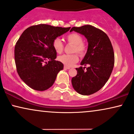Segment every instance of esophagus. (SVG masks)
<instances>
[{
    "mask_svg": "<svg viewBox=\"0 0 134 134\" xmlns=\"http://www.w3.org/2000/svg\"><path fill=\"white\" fill-rule=\"evenodd\" d=\"M64 69H70V68L68 67V66H64Z\"/></svg>",
    "mask_w": 134,
    "mask_h": 134,
    "instance_id": "34e87169",
    "label": "esophagus"
}]
</instances>
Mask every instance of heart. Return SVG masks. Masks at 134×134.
<instances>
[{
    "instance_id": "b5f03b06",
    "label": "heart",
    "mask_w": 134,
    "mask_h": 134,
    "mask_svg": "<svg viewBox=\"0 0 134 134\" xmlns=\"http://www.w3.org/2000/svg\"><path fill=\"white\" fill-rule=\"evenodd\" d=\"M66 39L68 44L74 45L72 49V53H77L81 57L84 56L87 52V46L83 42L82 36L77 33H71L66 37ZM52 46L57 53H61L63 51L64 45L59 38H56L53 40ZM58 60L66 66H71L77 63L79 60V57L77 53L65 54L59 56Z\"/></svg>"
}]
</instances>
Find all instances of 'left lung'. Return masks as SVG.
<instances>
[{
    "instance_id": "1",
    "label": "left lung",
    "mask_w": 134,
    "mask_h": 134,
    "mask_svg": "<svg viewBox=\"0 0 134 134\" xmlns=\"http://www.w3.org/2000/svg\"><path fill=\"white\" fill-rule=\"evenodd\" d=\"M72 31L84 35L88 43L87 52L81 63L88 67L76 68L77 75L71 79L72 87L79 94H93L101 89L110 77L114 64L113 48L107 34L93 26L72 27L70 31Z\"/></svg>"
}]
</instances>
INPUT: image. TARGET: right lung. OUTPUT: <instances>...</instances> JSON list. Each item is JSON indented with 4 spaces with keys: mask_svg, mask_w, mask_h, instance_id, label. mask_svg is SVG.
<instances>
[{
    "mask_svg": "<svg viewBox=\"0 0 134 134\" xmlns=\"http://www.w3.org/2000/svg\"><path fill=\"white\" fill-rule=\"evenodd\" d=\"M70 28L40 24L22 33L15 47V65L19 76L29 87L44 91L53 84L63 64L55 60L52 42Z\"/></svg>",
    "mask_w": 134,
    "mask_h": 134,
    "instance_id": "add662e5",
    "label": "right lung"
}]
</instances>
